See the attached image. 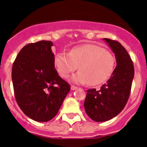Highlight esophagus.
I'll return each instance as SVG.
<instances>
[{
    "label": "esophagus",
    "mask_w": 147,
    "mask_h": 147,
    "mask_svg": "<svg viewBox=\"0 0 147 147\" xmlns=\"http://www.w3.org/2000/svg\"><path fill=\"white\" fill-rule=\"evenodd\" d=\"M77 88H78L77 87L75 86V85H71V89L72 90H76Z\"/></svg>",
    "instance_id": "34e87169"
}]
</instances>
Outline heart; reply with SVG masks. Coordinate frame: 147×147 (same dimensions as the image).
Wrapping results in <instances>:
<instances>
[{
  "label": "heart",
  "instance_id": "heart-1",
  "mask_svg": "<svg viewBox=\"0 0 147 147\" xmlns=\"http://www.w3.org/2000/svg\"><path fill=\"white\" fill-rule=\"evenodd\" d=\"M54 65L63 78L68 77L79 66L80 71L73 76V81L98 85L111 76L115 59L111 53L99 45L85 44L73 48L69 54L58 53L54 58Z\"/></svg>",
  "mask_w": 147,
  "mask_h": 147
}]
</instances>
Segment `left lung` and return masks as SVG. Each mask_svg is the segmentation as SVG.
Returning a JSON list of instances; mask_svg holds the SVG:
<instances>
[{
  "instance_id": "8db88e82",
  "label": "left lung",
  "mask_w": 147,
  "mask_h": 147,
  "mask_svg": "<svg viewBox=\"0 0 147 147\" xmlns=\"http://www.w3.org/2000/svg\"><path fill=\"white\" fill-rule=\"evenodd\" d=\"M115 54L116 67L100 90H87L84 103L87 115L97 122L106 121L120 113L127 104L134 77L133 62L121 44L104 38Z\"/></svg>"
}]
</instances>
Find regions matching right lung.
Segmentation results:
<instances>
[{"label": "right lung", "instance_id": "add662e5", "mask_svg": "<svg viewBox=\"0 0 147 147\" xmlns=\"http://www.w3.org/2000/svg\"><path fill=\"white\" fill-rule=\"evenodd\" d=\"M53 42L41 40L25 45L17 56L11 71L15 99L30 119L51 120L71 90L54 67Z\"/></svg>", "mask_w": 147, "mask_h": 147}]
</instances>
